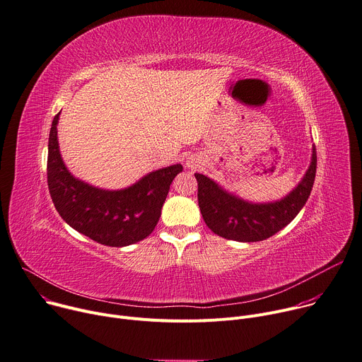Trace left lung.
Wrapping results in <instances>:
<instances>
[{"instance_id":"1","label":"left lung","mask_w":362,"mask_h":362,"mask_svg":"<svg viewBox=\"0 0 362 362\" xmlns=\"http://www.w3.org/2000/svg\"><path fill=\"white\" fill-rule=\"evenodd\" d=\"M316 174V149L299 185L284 199L269 204H252L226 192L213 180L195 174L198 206L209 228L220 237L235 242H260L286 227L300 211L310 195Z\"/></svg>"}]
</instances>
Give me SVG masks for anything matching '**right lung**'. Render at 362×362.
<instances>
[{
  "mask_svg": "<svg viewBox=\"0 0 362 362\" xmlns=\"http://www.w3.org/2000/svg\"><path fill=\"white\" fill-rule=\"evenodd\" d=\"M57 113L49 136L47 184L56 210L95 242L124 247L148 237L160 216L173 180L182 165L153 171L129 188L106 191L76 180L64 167L57 142Z\"/></svg>",
  "mask_w": 362,
  "mask_h": 362,
  "instance_id": "add662e5",
  "label": "right lung"
}]
</instances>
